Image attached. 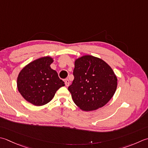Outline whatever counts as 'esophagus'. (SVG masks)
I'll return each instance as SVG.
<instances>
[{
    "mask_svg": "<svg viewBox=\"0 0 148 148\" xmlns=\"http://www.w3.org/2000/svg\"><path fill=\"white\" fill-rule=\"evenodd\" d=\"M65 86H69V83H70V82H69V80L68 79H66L65 80Z\"/></svg>",
    "mask_w": 148,
    "mask_h": 148,
    "instance_id": "34e87169",
    "label": "esophagus"
}]
</instances>
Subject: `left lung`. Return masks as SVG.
<instances>
[{"label": "left lung", "instance_id": "left-lung-1", "mask_svg": "<svg viewBox=\"0 0 148 148\" xmlns=\"http://www.w3.org/2000/svg\"><path fill=\"white\" fill-rule=\"evenodd\" d=\"M73 75L74 79L68 90L74 103L83 111L104 106L116 91V75L99 58L84 55L76 59Z\"/></svg>", "mask_w": 148, "mask_h": 148}]
</instances>
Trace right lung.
<instances>
[{
  "label": "right lung",
  "instance_id": "add662e5",
  "mask_svg": "<svg viewBox=\"0 0 148 148\" xmlns=\"http://www.w3.org/2000/svg\"><path fill=\"white\" fill-rule=\"evenodd\" d=\"M54 60L43 56L25 65L17 77V88L24 99L34 106L45 105L53 99L56 91L65 86L57 72L52 69Z\"/></svg>",
  "mask_w": 148,
  "mask_h": 148
}]
</instances>
